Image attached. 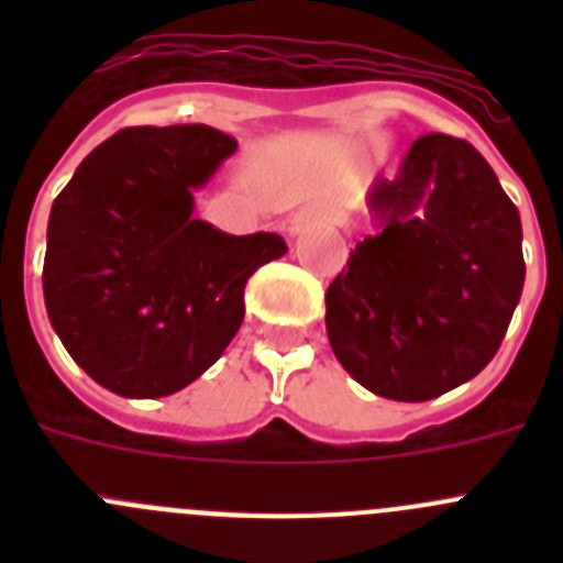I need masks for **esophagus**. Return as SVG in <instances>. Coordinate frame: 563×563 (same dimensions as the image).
I'll return each instance as SVG.
<instances>
[{
  "label": "esophagus",
  "instance_id": "1",
  "mask_svg": "<svg viewBox=\"0 0 563 563\" xmlns=\"http://www.w3.org/2000/svg\"><path fill=\"white\" fill-rule=\"evenodd\" d=\"M332 225V211H327L324 206H305L301 211H296L290 217V233L292 236H301V233L312 231V228Z\"/></svg>",
  "mask_w": 563,
  "mask_h": 563
}]
</instances>
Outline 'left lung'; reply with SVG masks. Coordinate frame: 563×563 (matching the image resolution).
Segmentation results:
<instances>
[{
    "label": "left lung",
    "mask_w": 563,
    "mask_h": 563,
    "mask_svg": "<svg viewBox=\"0 0 563 563\" xmlns=\"http://www.w3.org/2000/svg\"><path fill=\"white\" fill-rule=\"evenodd\" d=\"M369 206L380 231L357 242L327 290V338L363 389L434 400L485 369L525 287L521 220L471 143H411Z\"/></svg>",
    "instance_id": "left-lung-1"
}]
</instances>
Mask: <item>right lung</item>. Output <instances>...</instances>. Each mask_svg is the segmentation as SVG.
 Returning a JSON list of instances; mask_svg holds the SVG:
<instances>
[{"label":"right lung","mask_w":563,"mask_h":563,"mask_svg":"<svg viewBox=\"0 0 563 563\" xmlns=\"http://www.w3.org/2000/svg\"><path fill=\"white\" fill-rule=\"evenodd\" d=\"M233 152L206 123L123 129L53 202L44 305L103 389L132 400L186 389L242 327L247 278L287 253L278 233L233 236L194 217V191Z\"/></svg>","instance_id":"add662e5"}]
</instances>
